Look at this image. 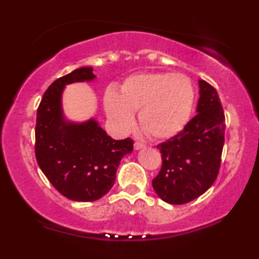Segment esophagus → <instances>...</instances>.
I'll use <instances>...</instances> for the list:
<instances>
[{
    "mask_svg": "<svg viewBox=\"0 0 259 259\" xmlns=\"http://www.w3.org/2000/svg\"><path fill=\"white\" fill-rule=\"evenodd\" d=\"M145 147V145L143 144V143H139V141H136V143H134V150H141V148H144Z\"/></svg>",
    "mask_w": 259,
    "mask_h": 259,
    "instance_id": "34e87169",
    "label": "esophagus"
}]
</instances>
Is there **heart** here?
<instances>
[{
    "instance_id": "b5f03b06",
    "label": "heart",
    "mask_w": 259,
    "mask_h": 259,
    "mask_svg": "<svg viewBox=\"0 0 259 259\" xmlns=\"http://www.w3.org/2000/svg\"><path fill=\"white\" fill-rule=\"evenodd\" d=\"M104 105L112 125L125 133L134 123L133 111H139L140 126L153 139H168L182 132L194 105V90L184 74L148 72L123 80L120 93L108 90Z\"/></svg>"
}]
</instances>
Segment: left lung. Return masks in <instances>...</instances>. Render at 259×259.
Here are the masks:
<instances>
[{
  "mask_svg": "<svg viewBox=\"0 0 259 259\" xmlns=\"http://www.w3.org/2000/svg\"><path fill=\"white\" fill-rule=\"evenodd\" d=\"M199 95L197 114L182 132L157 146L162 164L152 186L168 204H186L201 196L214 183L221 167L225 133L221 99L204 80H199Z\"/></svg>",
  "mask_w": 259,
  "mask_h": 259,
  "instance_id": "obj_1",
  "label": "left lung"
}]
</instances>
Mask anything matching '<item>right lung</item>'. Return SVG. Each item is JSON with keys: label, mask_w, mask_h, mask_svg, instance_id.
<instances>
[{"label": "right lung", "mask_w": 259, "mask_h": 259, "mask_svg": "<svg viewBox=\"0 0 259 259\" xmlns=\"http://www.w3.org/2000/svg\"><path fill=\"white\" fill-rule=\"evenodd\" d=\"M94 79L92 67H81L59 77L45 92L36 114L37 164L62 196L75 201L104 197L114 185L123 155L133 151L132 139H112L94 119L77 123L63 116L61 97L66 84Z\"/></svg>", "instance_id": "right-lung-1"}]
</instances>
